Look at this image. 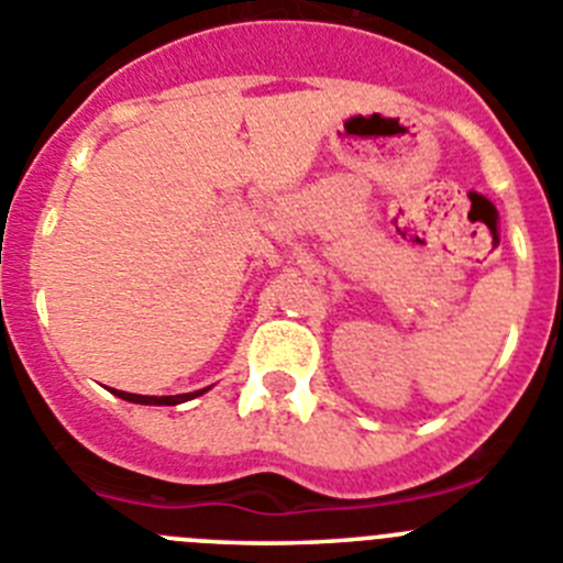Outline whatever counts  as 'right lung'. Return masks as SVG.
I'll use <instances>...</instances> for the list:
<instances>
[{"mask_svg":"<svg viewBox=\"0 0 563 563\" xmlns=\"http://www.w3.org/2000/svg\"><path fill=\"white\" fill-rule=\"evenodd\" d=\"M201 393H205V389H199V393H185V395H134V393H120V389H114V395H118V398H123V401L156 404V407H176V404L190 401V398H196V395H201Z\"/></svg>","mask_w":563,"mask_h":563,"instance_id":"right-lung-1","label":"right lung"}]
</instances>
